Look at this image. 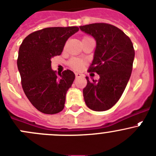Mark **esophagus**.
I'll use <instances>...</instances> for the list:
<instances>
[{
    "label": "esophagus",
    "mask_w": 156,
    "mask_h": 156,
    "mask_svg": "<svg viewBox=\"0 0 156 156\" xmlns=\"http://www.w3.org/2000/svg\"><path fill=\"white\" fill-rule=\"evenodd\" d=\"M75 76H76V78H81V77H82L83 75L81 73H75Z\"/></svg>",
    "instance_id": "34e87169"
}]
</instances>
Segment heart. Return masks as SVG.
Listing matches in <instances>:
<instances>
[{"label":"heart","instance_id":"1","mask_svg":"<svg viewBox=\"0 0 156 156\" xmlns=\"http://www.w3.org/2000/svg\"><path fill=\"white\" fill-rule=\"evenodd\" d=\"M70 65L73 69L79 70V69H81L83 67L84 62L82 60L79 59V58H73V59L71 60Z\"/></svg>","mask_w":156,"mask_h":156}]
</instances>
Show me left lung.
I'll use <instances>...</instances> for the list:
<instances>
[{"label": "left lung", "instance_id": "8db88e82", "mask_svg": "<svg viewBox=\"0 0 156 156\" xmlns=\"http://www.w3.org/2000/svg\"><path fill=\"white\" fill-rule=\"evenodd\" d=\"M80 30L96 41V49L89 72L100 76L89 81L83 89L84 102L94 111L111 108L126 88L133 69L135 51L130 39L117 27L108 23L81 26Z\"/></svg>", "mask_w": 156, "mask_h": 156}]
</instances>
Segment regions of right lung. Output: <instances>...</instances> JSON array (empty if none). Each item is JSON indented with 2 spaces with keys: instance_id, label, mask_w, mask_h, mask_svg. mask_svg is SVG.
Wrapping results in <instances>:
<instances>
[{
  "instance_id": "obj_1",
  "label": "right lung",
  "mask_w": 156,
  "mask_h": 156,
  "mask_svg": "<svg viewBox=\"0 0 156 156\" xmlns=\"http://www.w3.org/2000/svg\"><path fill=\"white\" fill-rule=\"evenodd\" d=\"M78 30L77 27L45 28L28 35L20 46L17 68L23 89L42 113L55 114L64 108L66 93L75 75L69 69L55 73L51 58L61 55L68 39Z\"/></svg>"
}]
</instances>
